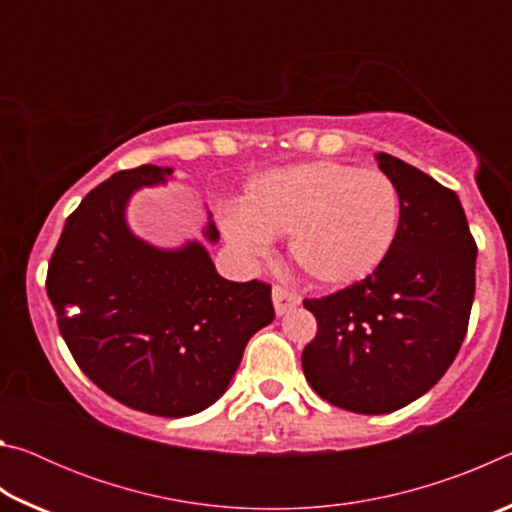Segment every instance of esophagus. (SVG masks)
Segmentation results:
<instances>
[{
    "label": "esophagus",
    "mask_w": 512,
    "mask_h": 512,
    "mask_svg": "<svg viewBox=\"0 0 512 512\" xmlns=\"http://www.w3.org/2000/svg\"><path fill=\"white\" fill-rule=\"evenodd\" d=\"M298 305H300V296H298V293H293V291H289V289L280 287V284H275V287H273V307H275V314H277V316L287 314L289 309L298 307Z\"/></svg>",
    "instance_id": "esophagus-1"
}]
</instances>
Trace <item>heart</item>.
Returning a JSON list of instances; mask_svg holds the SVG:
<instances>
[{"label": "heart", "mask_w": 512, "mask_h": 512, "mask_svg": "<svg viewBox=\"0 0 512 512\" xmlns=\"http://www.w3.org/2000/svg\"><path fill=\"white\" fill-rule=\"evenodd\" d=\"M400 212V192L384 171L316 160L250 178L239 210L225 212L221 228L248 257L289 237L293 262L311 282L348 287L386 262Z\"/></svg>", "instance_id": "1"}]
</instances>
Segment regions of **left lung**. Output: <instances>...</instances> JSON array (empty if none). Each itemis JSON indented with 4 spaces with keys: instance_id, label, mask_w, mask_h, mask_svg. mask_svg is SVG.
Returning a JSON list of instances; mask_svg holds the SVG:
<instances>
[{
    "instance_id": "1",
    "label": "left lung",
    "mask_w": 512,
    "mask_h": 512,
    "mask_svg": "<svg viewBox=\"0 0 512 512\" xmlns=\"http://www.w3.org/2000/svg\"><path fill=\"white\" fill-rule=\"evenodd\" d=\"M379 169L400 192V232L366 280L305 300L318 332L302 350L309 386L345 411L402 409L438 384L465 339L476 241L458 196L388 153Z\"/></svg>"
}]
</instances>
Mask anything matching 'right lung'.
I'll return each instance as SVG.
<instances>
[{
    "mask_svg": "<svg viewBox=\"0 0 512 512\" xmlns=\"http://www.w3.org/2000/svg\"><path fill=\"white\" fill-rule=\"evenodd\" d=\"M171 173L142 164L94 187L67 216L47 293L74 361L103 393L135 411L185 418L225 393L275 309L271 284L225 280L198 241L162 250L133 235L128 198ZM205 237L219 239L212 214Z\"/></svg>",
    "mask_w": 512,
    "mask_h": 512,
    "instance_id": "obj_1",
    "label": "right lung"
}]
</instances>
